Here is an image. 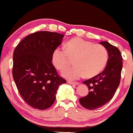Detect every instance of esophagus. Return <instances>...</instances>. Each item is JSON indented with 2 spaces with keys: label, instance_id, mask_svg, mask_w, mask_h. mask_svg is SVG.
I'll use <instances>...</instances> for the list:
<instances>
[{
  "label": "esophagus",
  "instance_id": "1",
  "mask_svg": "<svg viewBox=\"0 0 133 133\" xmlns=\"http://www.w3.org/2000/svg\"><path fill=\"white\" fill-rule=\"evenodd\" d=\"M68 83L70 85H77L79 84L78 82H71V81H68Z\"/></svg>",
  "mask_w": 133,
  "mask_h": 133
}]
</instances>
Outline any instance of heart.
<instances>
[{
	"label": "heart",
	"mask_w": 133,
	"mask_h": 133,
	"mask_svg": "<svg viewBox=\"0 0 133 133\" xmlns=\"http://www.w3.org/2000/svg\"><path fill=\"white\" fill-rule=\"evenodd\" d=\"M71 58H75V65L64 70L62 75L70 80H77L85 75L94 77L102 71L108 60V53L102 44L75 38L66 43L65 48L59 46L55 49L52 62L56 69L63 70Z\"/></svg>",
	"instance_id": "obj_1"
}]
</instances>
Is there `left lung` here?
Segmentation results:
<instances>
[{"mask_svg": "<svg viewBox=\"0 0 133 133\" xmlns=\"http://www.w3.org/2000/svg\"><path fill=\"white\" fill-rule=\"evenodd\" d=\"M106 48L109 58L104 71L97 75L84 81L89 94L79 99L85 108L94 110L103 106L112 99L119 85L123 67V57L117 47L107 41L100 43Z\"/></svg>", "mask_w": 133, "mask_h": 133, "instance_id": "8db88e82", "label": "left lung"}]
</instances>
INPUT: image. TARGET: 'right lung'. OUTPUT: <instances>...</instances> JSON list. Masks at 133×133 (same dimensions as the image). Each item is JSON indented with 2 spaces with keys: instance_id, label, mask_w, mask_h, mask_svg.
Wrapping results in <instances>:
<instances>
[{
  "instance_id": "obj_1",
  "label": "right lung",
  "mask_w": 133,
  "mask_h": 133,
  "mask_svg": "<svg viewBox=\"0 0 133 133\" xmlns=\"http://www.w3.org/2000/svg\"><path fill=\"white\" fill-rule=\"evenodd\" d=\"M63 34L50 31L34 32L21 41L13 53L12 76L24 102L44 110L53 105L59 86L66 82L52 64V55Z\"/></svg>"
}]
</instances>
